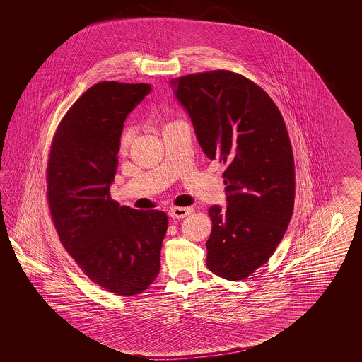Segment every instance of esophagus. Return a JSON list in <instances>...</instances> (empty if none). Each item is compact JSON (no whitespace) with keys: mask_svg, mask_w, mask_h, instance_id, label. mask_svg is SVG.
Returning a JSON list of instances; mask_svg holds the SVG:
<instances>
[{"mask_svg":"<svg viewBox=\"0 0 362 362\" xmlns=\"http://www.w3.org/2000/svg\"><path fill=\"white\" fill-rule=\"evenodd\" d=\"M192 212L191 207H173L168 211V215L173 219H183L186 218L187 215H189Z\"/></svg>","mask_w":362,"mask_h":362,"instance_id":"obj_1","label":"esophagus"}]
</instances>
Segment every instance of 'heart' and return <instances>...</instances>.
Returning <instances> with one entry per match:
<instances>
[{"mask_svg":"<svg viewBox=\"0 0 362 362\" xmlns=\"http://www.w3.org/2000/svg\"><path fill=\"white\" fill-rule=\"evenodd\" d=\"M170 124H173V123H170ZM170 124H167L165 127H168ZM132 130L130 127H126L123 132H122L121 135V141H119V147H121V151H126L127 150V147H129V144H130V141H132Z\"/></svg>","mask_w":362,"mask_h":362,"instance_id":"b5f03b06","label":"heart"}]
</instances>
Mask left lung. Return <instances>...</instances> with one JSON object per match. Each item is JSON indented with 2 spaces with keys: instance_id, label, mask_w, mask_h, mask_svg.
Masks as SVG:
<instances>
[{
  "instance_id": "8db88e82",
  "label": "left lung",
  "mask_w": 362,
  "mask_h": 362,
  "mask_svg": "<svg viewBox=\"0 0 362 362\" xmlns=\"http://www.w3.org/2000/svg\"><path fill=\"white\" fill-rule=\"evenodd\" d=\"M197 142L224 171L227 207L212 206L206 243L209 271L243 280L267 263L283 239L295 203V163L284 119L252 81L226 70L171 82Z\"/></svg>"
}]
</instances>
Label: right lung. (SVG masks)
Masks as SVG:
<instances>
[{"label": "right lung", "instance_id": "1", "mask_svg": "<svg viewBox=\"0 0 362 362\" xmlns=\"http://www.w3.org/2000/svg\"><path fill=\"white\" fill-rule=\"evenodd\" d=\"M151 91L147 83L100 82L85 91L55 132L47 199L59 240L91 281L130 296L153 283L168 227L163 211L110 197L123 123Z\"/></svg>", "mask_w": 362, "mask_h": 362}]
</instances>
